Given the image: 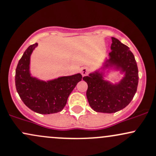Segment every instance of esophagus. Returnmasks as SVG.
I'll return each instance as SVG.
<instances>
[{
    "label": "esophagus",
    "mask_w": 156,
    "mask_h": 156,
    "mask_svg": "<svg viewBox=\"0 0 156 156\" xmlns=\"http://www.w3.org/2000/svg\"><path fill=\"white\" fill-rule=\"evenodd\" d=\"M89 72V68H87V67H83V68H81V73L83 76H85L87 75Z\"/></svg>",
    "instance_id": "obj_1"
}]
</instances>
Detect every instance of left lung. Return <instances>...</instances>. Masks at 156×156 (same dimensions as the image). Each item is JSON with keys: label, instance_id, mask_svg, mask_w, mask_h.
<instances>
[{"label": "left lung", "instance_id": "8db88e82", "mask_svg": "<svg viewBox=\"0 0 156 156\" xmlns=\"http://www.w3.org/2000/svg\"><path fill=\"white\" fill-rule=\"evenodd\" d=\"M112 41L109 59L104 68L114 66L124 72V77L115 85L104 80L103 73L99 71L83 77L88 84V103L97 112L115 113L123 109L132 101L138 88V69L133 53L116 38L112 37Z\"/></svg>", "mask_w": 156, "mask_h": 156}]
</instances>
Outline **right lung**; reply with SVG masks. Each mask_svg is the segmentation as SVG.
Here are the masks:
<instances>
[{
  "label": "right lung",
  "instance_id": "obj_1",
  "mask_svg": "<svg viewBox=\"0 0 156 156\" xmlns=\"http://www.w3.org/2000/svg\"><path fill=\"white\" fill-rule=\"evenodd\" d=\"M37 43L28 47L16 70V87L21 100L33 112L43 115L57 113L64 108L68 97L80 81V73L41 81L30 73V55Z\"/></svg>",
  "mask_w": 156,
  "mask_h": 156
}]
</instances>
